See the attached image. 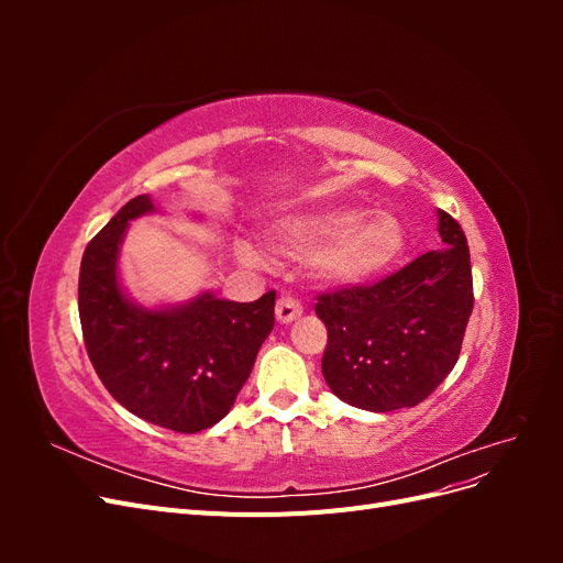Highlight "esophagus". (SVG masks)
Segmentation results:
<instances>
[{
    "label": "esophagus",
    "mask_w": 563,
    "mask_h": 563,
    "mask_svg": "<svg viewBox=\"0 0 563 563\" xmlns=\"http://www.w3.org/2000/svg\"><path fill=\"white\" fill-rule=\"evenodd\" d=\"M275 314H277V319H279L282 323H291V321H296V319L302 314V308H300V302H298L296 298L282 296V298L277 300Z\"/></svg>",
    "instance_id": "obj_1"
}]
</instances>
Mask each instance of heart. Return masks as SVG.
<instances>
[{"mask_svg": "<svg viewBox=\"0 0 563 563\" xmlns=\"http://www.w3.org/2000/svg\"><path fill=\"white\" fill-rule=\"evenodd\" d=\"M272 246L284 258L317 261L321 275L338 284H366L395 265L406 249V230L387 211L364 213L335 207L286 218L272 234ZM244 263H258L249 246H240Z\"/></svg>", "mask_w": 563, "mask_h": 563, "instance_id": "obj_1", "label": "heart"}]
</instances>
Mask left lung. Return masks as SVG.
Listing matches in <instances>:
<instances>
[{
	"label": "left lung",
	"mask_w": 563,
	"mask_h": 563,
	"mask_svg": "<svg viewBox=\"0 0 563 563\" xmlns=\"http://www.w3.org/2000/svg\"><path fill=\"white\" fill-rule=\"evenodd\" d=\"M444 246L380 282L317 296L329 331L321 373L335 397L387 413L428 399L453 371L474 308L467 236L439 211Z\"/></svg>",
	"instance_id": "8db88e82"
}]
</instances>
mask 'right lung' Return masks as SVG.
Here are the masks:
<instances>
[{
    "instance_id": "obj_1",
    "label": "right lung",
    "mask_w": 563,
    "mask_h": 563,
    "mask_svg": "<svg viewBox=\"0 0 563 563\" xmlns=\"http://www.w3.org/2000/svg\"><path fill=\"white\" fill-rule=\"evenodd\" d=\"M155 211L147 195L124 203L84 251L79 321L100 383L126 411L195 434L223 420L275 329V291L253 302L201 294L174 310H143L117 284L129 220Z\"/></svg>"
}]
</instances>
